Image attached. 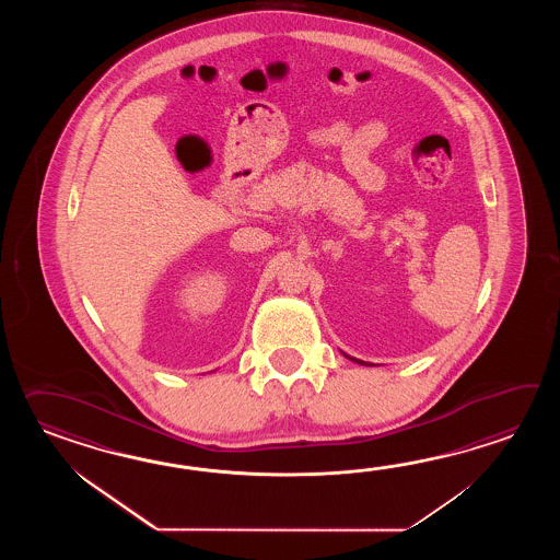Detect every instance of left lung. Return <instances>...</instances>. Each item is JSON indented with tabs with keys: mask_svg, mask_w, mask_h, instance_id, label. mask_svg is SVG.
<instances>
[{
	"mask_svg": "<svg viewBox=\"0 0 560 560\" xmlns=\"http://www.w3.org/2000/svg\"><path fill=\"white\" fill-rule=\"evenodd\" d=\"M345 357L350 358L348 354H345ZM350 360H354V362H358V364H366V362H362V360H358V358H350Z\"/></svg>",
	"mask_w": 560,
	"mask_h": 560,
	"instance_id": "1",
	"label": "left lung"
}]
</instances>
